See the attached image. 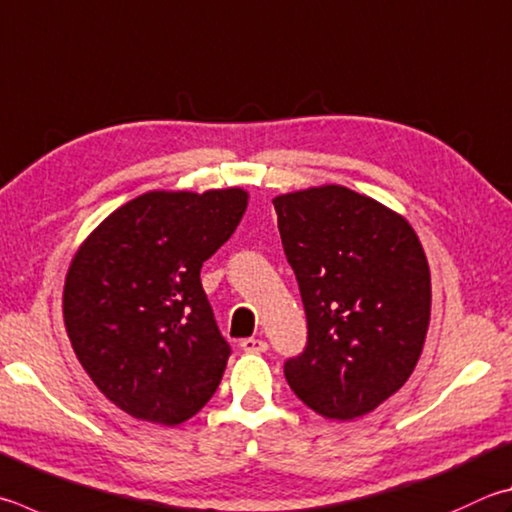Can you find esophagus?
Instances as JSON below:
<instances>
[{
	"label": "esophagus",
	"mask_w": 512,
	"mask_h": 512,
	"mask_svg": "<svg viewBox=\"0 0 512 512\" xmlns=\"http://www.w3.org/2000/svg\"><path fill=\"white\" fill-rule=\"evenodd\" d=\"M239 347L246 353H264L268 349L266 340H262V338H246V340H241Z\"/></svg>",
	"instance_id": "obj_1"
}]
</instances>
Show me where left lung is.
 Segmentation results:
<instances>
[{"label":"left lung","mask_w":512,"mask_h":512,"mask_svg":"<svg viewBox=\"0 0 512 512\" xmlns=\"http://www.w3.org/2000/svg\"><path fill=\"white\" fill-rule=\"evenodd\" d=\"M309 340L284 376L304 405L353 421L401 389L430 324V266L398 212L345 185L273 199Z\"/></svg>","instance_id":"1"}]
</instances>
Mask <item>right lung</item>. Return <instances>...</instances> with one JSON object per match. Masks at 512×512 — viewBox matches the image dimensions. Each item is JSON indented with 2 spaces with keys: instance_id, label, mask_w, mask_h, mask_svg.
<instances>
[{
  "instance_id": "obj_1",
  "label": "right lung",
  "mask_w": 512,
  "mask_h": 512,
  "mask_svg": "<svg viewBox=\"0 0 512 512\" xmlns=\"http://www.w3.org/2000/svg\"><path fill=\"white\" fill-rule=\"evenodd\" d=\"M248 206L241 188L152 190L82 241L64 280L71 347L94 385L138 421L179 425L217 392L230 356L201 266Z\"/></svg>"
}]
</instances>
